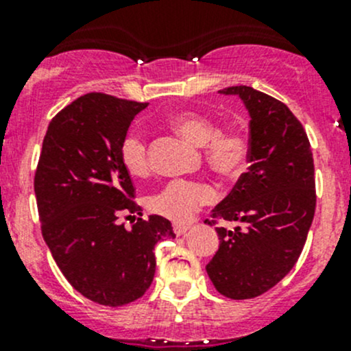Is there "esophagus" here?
Wrapping results in <instances>:
<instances>
[{"label":"esophagus","mask_w":351,"mask_h":351,"mask_svg":"<svg viewBox=\"0 0 351 351\" xmlns=\"http://www.w3.org/2000/svg\"><path fill=\"white\" fill-rule=\"evenodd\" d=\"M173 231H175L176 236H183L186 231H189V226H182V224H175L173 226Z\"/></svg>","instance_id":"1"}]
</instances>
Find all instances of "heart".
<instances>
[{"label": "heart", "instance_id": "obj_1", "mask_svg": "<svg viewBox=\"0 0 351 351\" xmlns=\"http://www.w3.org/2000/svg\"><path fill=\"white\" fill-rule=\"evenodd\" d=\"M173 129L195 146L205 147V158L217 173L238 176L247 168L251 156V141L239 129L219 130L217 122L197 112H180L169 120ZM120 159L132 176H144L149 171L146 141L141 134L129 132L120 144ZM215 192L207 183L190 180H171L151 195L149 210L173 222H186L210 204Z\"/></svg>", "mask_w": 351, "mask_h": 351}]
</instances>
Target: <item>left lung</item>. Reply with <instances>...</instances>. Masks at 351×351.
<instances>
[{
  "label": "left lung",
  "instance_id": "1",
  "mask_svg": "<svg viewBox=\"0 0 351 351\" xmlns=\"http://www.w3.org/2000/svg\"><path fill=\"white\" fill-rule=\"evenodd\" d=\"M219 93L239 97L250 113L251 156L247 173L212 210L214 219L243 228L215 229L219 250L205 270L222 295L253 299L277 285L302 253L316 210L314 159L285 104L251 86Z\"/></svg>",
  "mask_w": 351,
  "mask_h": 351
}]
</instances>
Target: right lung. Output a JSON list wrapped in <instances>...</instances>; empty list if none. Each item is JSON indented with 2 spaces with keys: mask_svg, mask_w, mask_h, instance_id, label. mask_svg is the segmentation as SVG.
I'll use <instances>...</instances> for the list:
<instances>
[{
  "mask_svg": "<svg viewBox=\"0 0 351 351\" xmlns=\"http://www.w3.org/2000/svg\"><path fill=\"white\" fill-rule=\"evenodd\" d=\"M147 104L88 93L51 120L35 171L40 229L71 285L93 302L119 307L153 284L156 244L173 239L161 215L119 224L139 214L136 189L120 159V144ZM130 217V215H129Z\"/></svg>",
  "mask_w": 351,
  "mask_h": 351,
  "instance_id": "1",
  "label": "right lung"
}]
</instances>
